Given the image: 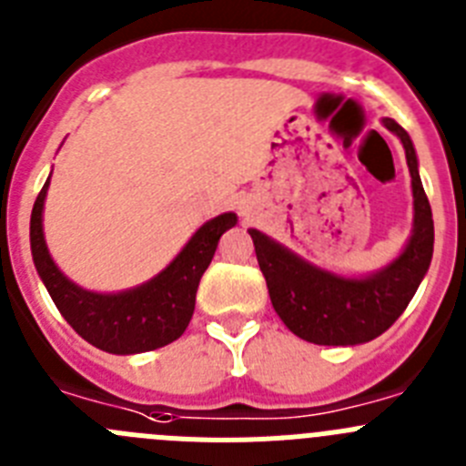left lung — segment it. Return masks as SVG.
I'll list each match as a JSON object with an SVG mask.
<instances>
[{
    "label": "left lung",
    "mask_w": 466,
    "mask_h": 466,
    "mask_svg": "<svg viewBox=\"0 0 466 466\" xmlns=\"http://www.w3.org/2000/svg\"><path fill=\"white\" fill-rule=\"evenodd\" d=\"M404 146L413 190V229L392 262L364 276H343L309 262L259 229H248L269 288L271 306L292 334L318 346H358L380 337L404 313L430 269L434 220L418 174L413 141L401 125L383 118Z\"/></svg>",
    "instance_id": "1"
}]
</instances>
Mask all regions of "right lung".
I'll list each match as a JSON object with an SVG mask.
<instances>
[{"label":"right lung","mask_w":466,"mask_h":466,"mask_svg":"<svg viewBox=\"0 0 466 466\" xmlns=\"http://www.w3.org/2000/svg\"><path fill=\"white\" fill-rule=\"evenodd\" d=\"M48 181L41 187L29 220V243L39 279L50 299L87 343L113 355L155 350L186 332L195 311V297L208 269L218 241L237 225V213H220L197 229L165 269L146 283L120 292H92L66 279L50 258L44 237V202Z\"/></svg>","instance_id":"obj_1"}]
</instances>
